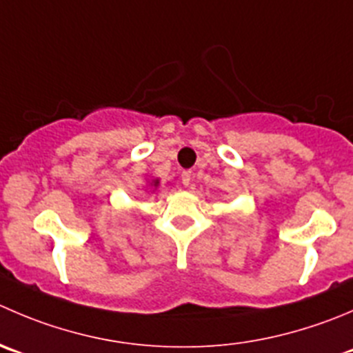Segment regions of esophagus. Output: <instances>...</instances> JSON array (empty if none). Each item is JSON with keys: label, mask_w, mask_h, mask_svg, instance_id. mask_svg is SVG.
Returning a JSON list of instances; mask_svg holds the SVG:
<instances>
[{"label": "esophagus", "mask_w": 353, "mask_h": 353, "mask_svg": "<svg viewBox=\"0 0 353 353\" xmlns=\"http://www.w3.org/2000/svg\"><path fill=\"white\" fill-rule=\"evenodd\" d=\"M181 181H183L184 186H190L191 181H193V176H191L190 170H184V172L181 174Z\"/></svg>", "instance_id": "obj_1"}]
</instances>
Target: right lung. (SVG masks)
I'll return each mask as SVG.
<instances>
[{"instance_id": "1", "label": "right lung", "mask_w": 353, "mask_h": 353, "mask_svg": "<svg viewBox=\"0 0 353 353\" xmlns=\"http://www.w3.org/2000/svg\"><path fill=\"white\" fill-rule=\"evenodd\" d=\"M159 186H160V179H159V177H155V179H148V181H146V188H150V191H152V193H155V191L159 190Z\"/></svg>"}]
</instances>
